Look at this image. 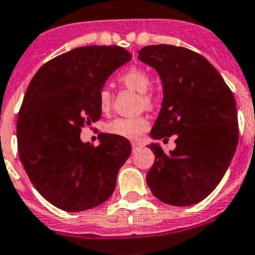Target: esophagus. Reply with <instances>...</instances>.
Wrapping results in <instances>:
<instances>
[{
    "instance_id": "1",
    "label": "esophagus",
    "mask_w": 255,
    "mask_h": 255,
    "mask_svg": "<svg viewBox=\"0 0 255 255\" xmlns=\"http://www.w3.org/2000/svg\"><path fill=\"white\" fill-rule=\"evenodd\" d=\"M140 147H142V145H140V143H138V142H132V149H133V152H135V150H137V149H139Z\"/></svg>"
}]
</instances>
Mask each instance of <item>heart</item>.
I'll return each mask as SVG.
<instances>
[{
	"label": "heart",
	"mask_w": 255,
	"mask_h": 255,
	"mask_svg": "<svg viewBox=\"0 0 255 255\" xmlns=\"http://www.w3.org/2000/svg\"><path fill=\"white\" fill-rule=\"evenodd\" d=\"M120 80L127 87L140 93L143 102L145 105H149L152 101V93L148 92L150 87V77L145 71L138 67H132L123 72L120 76ZM111 101H112V97H111L110 91L107 88H102L98 95V103H100L101 110H110ZM148 126H149V122L144 117H120L108 123L107 130L113 134L122 135L129 139H137L148 129Z\"/></svg>",
	"instance_id": "obj_1"
}]
</instances>
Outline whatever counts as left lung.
Masks as SVG:
<instances>
[{
	"mask_svg": "<svg viewBox=\"0 0 255 255\" xmlns=\"http://www.w3.org/2000/svg\"><path fill=\"white\" fill-rule=\"evenodd\" d=\"M138 58L157 71L163 85L162 108L150 130L153 139L175 135L165 153L147 147L155 160L148 187L160 202L175 207L199 203L226 174L238 144L236 100L208 59L184 47H143Z\"/></svg>",
	"mask_w": 255,
	"mask_h": 255,
	"instance_id": "obj_1",
	"label": "left lung"
}]
</instances>
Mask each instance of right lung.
<instances>
[{
	"label": "right lung",
	"mask_w": 255,
	"mask_h": 255,
	"mask_svg": "<svg viewBox=\"0 0 255 255\" xmlns=\"http://www.w3.org/2000/svg\"><path fill=\"white\" fill-rule=\"evenodd\" d=\"M120 46H86L44 63L24 95L17 120L18 154L38 193L57 208L82 212L112 196L129 140L101 133L100 144L81 140L98 121V95L111 75L130 61Z\"/></svg>",
	"instance_id": "obj_1"
}]
</instances>
